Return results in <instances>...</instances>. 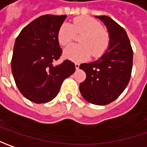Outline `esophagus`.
<instances>
[{"instance_id":"esophagus-1","label":"esophagus","mask_w":147,"mask_h":147,"mask_svg":"<svg viewBox=\"0 0 147 147\" xmlns=\"http://www.w3.org/2000/svg\"><path fill=\"white\" fill-rule=\"evenodd\" d=\"M79 66H80V65H79V64L75 63V68H76V69H79Z\"/></svg>"}]
</instances>
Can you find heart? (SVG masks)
Segmentation results:
<instances>
[{
  "label": "heart",
  "mask_w": 147,
  "mask_h": 147,
  "mask_svg": "<svg viewBox=\"0 0 147 147\" xmlns=\"http://www.w3.org/2000/svg\"><path fill=\"white\" fill-rule=\"evenodd\" d=\"M75 33L82 34L79 37L81 44L71 45L65 49L64 56L74 62H82L92 56L99 58L102 56L110 45L108 32L102 24L93 18L79 16L74 18L69 24L64 23L57 32V40L60 46H67L74 40Z\"/></svg>",
  "instance_id": "b5f03b06"
}]
</instances>
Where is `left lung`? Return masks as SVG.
Here are the masks:
<instances>
[{
	"instance_id": "8db88e82",
	"label": "left lung",
	"mask_w": 147,
	"mask_h": 147,
	"mask_svg": "<svg viewBox=\"0 0 147 147\" xmlns=\"http://www.w3.org/2000/svg\"><path fill=\"white\" fill-rule=\"evenodd\" d=\"M96 17L106 26L110 45L100 59L79 66L87 75L79 90L88 102L105 105L118 98L127 86L133 69V51L123 28L110 17Z\"/></svg>"
}]
</instances>
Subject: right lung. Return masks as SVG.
Segmentation results:
<instances>
[{"instance_id": "right-lung-1", "label": "right lung", "mask_w": 147, "mask_h": 147, "mask_svg": "<svg viewBox=\"0 0 147 147\" xmlns=\"http://www.w3.org/2000/svg\"><path fill=\"white\" fill-rule=\"evenodd\" d=\"M65 19L66 15L40 16L16 38L11 59L14 82L22 95L34 103L53 100L63 81L75 71V65L69 59L52 65L62 54L57 32Z\"/></svg>"}]
</instances>
